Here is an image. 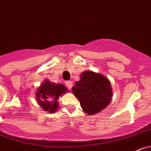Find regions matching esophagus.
<instances>
[{"instance_id":"obj_1","label":"esophagus","mask_w":151,"mask_h":151,"mask_svg":"<svg viewBox=\"0 0 151 151\" xmlns=\"http://www.w3.org/2000/svg\"><path fill=\"white\" fill-rule=\"evenodd\" d=\"M65 84H66V86H67V87H68L69 89H71L72 87H73V83L71 81H66V82H65Z\"/></svg>"}]
</instances>
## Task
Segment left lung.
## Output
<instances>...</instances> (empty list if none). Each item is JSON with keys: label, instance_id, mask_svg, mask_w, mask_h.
Here are the masks:
<instances>
[{"label": "left lung", "instance_id": "left-lung-1", "mask_svg": "<svg viewBox=\"0 0 151 151\" xmlns=\"http://www.w3.org/2000/svg\"><path fill=\"white\" fill-rule=\"evenodd\" d=\"M82 110L87 114L95 115L110 104L113 97L110 81L104 75L86 70L80 75V80L73 87Z\"/></svg>", "mask_w": 151, "mask_h": 151}]
</instances>
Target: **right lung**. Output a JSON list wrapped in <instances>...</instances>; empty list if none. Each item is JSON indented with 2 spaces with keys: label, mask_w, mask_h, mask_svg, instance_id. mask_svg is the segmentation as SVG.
Masks as SVG:
<instances>
[{
  "label": "right lung",
  "mask_w": 151,
  "mask_h": 151,
  "mask_svg": "<svg viewBox=\"0 0 151 151\" xmlns=\"http://www.w3.org/2000/svg\"><path fill=\"white\" fill-rule=\"evenodd\" d=\"M69 90L62 84H55L50 82L48 79L37 88L35 92V98L40 107L50 113H54L58 108V99Z\"/></svg>",
  "instance_id": "1"
}]
</instances>
